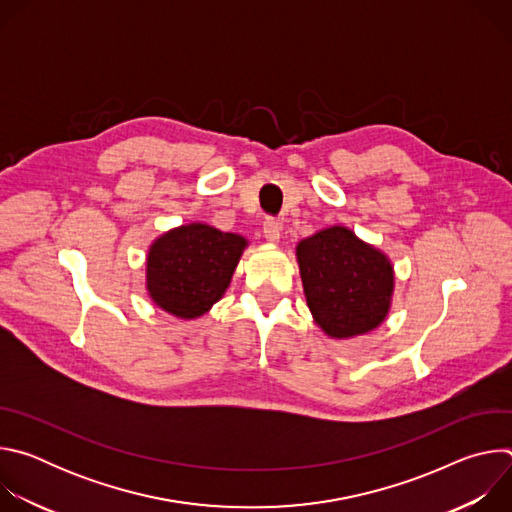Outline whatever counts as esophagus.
Instances as JSON below:
<instances>
[{"label":"esophagus","mask_w":512,"mask_h":512,"mask_svg":"<svg viewBox=\"0 0 512 512\" xmlns=\"http://www.w3.org/2000/svg\"><path fill=\"white\" fill-rule=\"evenodd\" d=\"M263 233H265V239L271 241V243H277L279 237H281V223L277 221V218H265L263 223Z\"/></svg>","instance_id":"obj_1"}]
</instances>
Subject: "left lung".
<instances>
[{"instance_id":"obj_1","label":"left lung","mask_w":512,"mask_h":512,"mask_svg":"<svg viewBox=\"0 0 512 512\" xmlns=\"http://www.w3.org/2000/svg\"><path fill=\"white\" fill-rule=\"evenodd\" d=\"M308 308L332 338L375 330L387 316L393 267L375 247L344 227L324 229L298 245Z\"/></svg>"}]
</instances>
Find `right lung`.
I'll use <instances>...</instances> for the list:
<instances>
[{"label": "right lung", "instance_id": "1", "mask_svg": "<svg viewBox=\"0 0 512 512\" xmlns=\"http://www.w3.org/2000/svg\"><path fill=\"white\" fill-rule=\"evenodd\" d=\"M247 241L192 223L162 235L148 255L152 300L178 318H198L223 298Z\"/></svg>", "mask_w": 512, "mask_h": 512}]
</instances>
